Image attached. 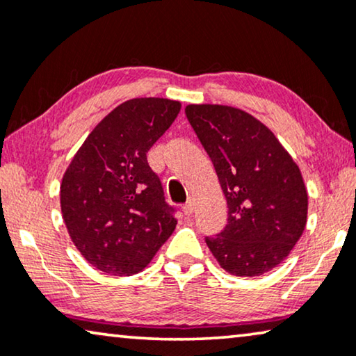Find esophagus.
I'll use <instances>...</instances> for the list:
<instances>
[{"label": "esophagus", "mask_w": 356, "mask_h": 356, "mask_svg": "<svg viewBox=\"0 0 356 356\" xmlns=\"http://www.w3.org/2000/svg\"><path fill=\"white\" fill-rule=\"evenodd\" d=\"M193 209H195V207H193L192 200H188V202L182 207V211H184V214H187V216H190V214L193 213Z\"/></svg>", "instance_id": "34e87169"}]
</instances>
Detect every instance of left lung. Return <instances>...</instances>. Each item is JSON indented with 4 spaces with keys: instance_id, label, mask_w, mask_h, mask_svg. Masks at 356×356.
Instances as JSON below:
<instances>
[{
    "instance_id": "left-lung-1",
    "label": "left lung",
    "mask_w": 356,
    "mask_h": 356,
    "mask_svg": "<svg viewBox=\"0 0 356 356\" xmlns=\"http://www.w3.org/2000/svg\"><path fill=\"white\" fill-rule=\"evenodd\" d=\"M185 114L216 169L227 200V226L207 237L229 274L254 277L292 252L307 226L302 172L271 130L224 104H188Z\"/></svg>"
}]
</instances>
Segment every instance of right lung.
Returning a JSON list of instances; mask_svg holds the SVG:
<instances>
[{
	"label": "right lung",
	"instance_id": "right-lung-1",
	"mask_svg": "<svg viewBox=\"0 0 356 356\" xmlns=\"http://www.w3.org/2000/svg\"><path fill=\"white\" fill-rule=\"evenodd\" d=\"M179 111L176 99L124 102L88 134L64 172V224L80 254L98 271H143L176 229L147 153Z\"/></svg>",
	"mask_w": 356,
	"mask_h": 356
}]
</instances>
